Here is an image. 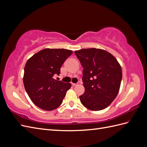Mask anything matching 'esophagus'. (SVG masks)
I'll return each instance as SVG.
<instances>
[{"instance_id":"1","label":"esophagus","mask_w":147,"mask_h":147,"mask_svg":"<svg viewBox=\"0 0 147 147\" xmlns=\"http://www.w3.org/2000/svg\"><path fill=\"white\" fill-rule=\"evenodd\" d=\"M72 86H78V83H72Z\"/></svg>"}]
</instances>
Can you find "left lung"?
<instances>
[{
    "label": "left lung",
    "mask_w": 147,
    "mask_h": 147,
    "mask_svg": "<svg viewBox=\"0 0 147 147\" xmlns=\"http://www.w3.org/2000/svg\"><path fill=\"white\" fill-rule=\"evenodd\" d=\"M83 67L85 89L80 96L81 103L91 110L107 107L117 97L122 79V70L117 59L101 49L87 48L75 51Z\"/></svg>",
    "instance_id": "left-lung-1"
}]
</instances>
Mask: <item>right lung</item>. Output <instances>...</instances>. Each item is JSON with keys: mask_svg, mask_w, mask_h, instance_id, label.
Wrapping results in <instances>:
<instances>
[{"mask_svg": "<svg viewBox=\"0 0 147 147\" xmlns=\"http://www.w3.org/2000/svg\"><path fill=\"white\" fill-rule=\"evenodd\" d=\"M73 53L65 49L46 48L29 58L24 67L23 83L33 103L43 110H55L62 104L71 84L53 78L59 75L65 61Z\"/></svg>", "mask_w": 147, "mask_h": 147, "instance_id": "1", "label": "right lung"}]
</instances>
